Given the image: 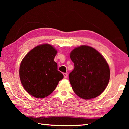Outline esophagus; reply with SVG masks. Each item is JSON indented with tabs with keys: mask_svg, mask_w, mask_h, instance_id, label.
Segmentation results:
<instances>
[{
	"mask_svg": "<svg viewBox=\"0 0 129 129\" xmlns=\"http://www.w3.org/2000/svg\"><path fill=\"white\" fill-rule=\"evenodd\" d=\"M63 75H64V78H67V77H68V74H67V73H64V74H63Z\"/></svg>",
	"mask_w": 129,
	"mask_h": 129,
	"instance_id": "obj_1",
	"label": "esophagus"
}]
</instances>
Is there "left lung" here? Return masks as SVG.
Wrapping results in <instances>:
<instances>
[{
    "instance_id": "8db88e82",
    "label": "left lung",
    "mask_w": 129,
    "mask_h": 129,
    "mask_svg": "<svg viewBox=\"0 0 129 129\" xmlns=\"http://www.w3.org/2000/svg\"><path fill=\"white\" fill-rule=\"evenodd\" d=\"M75 68L69 73V82L76 94L89 100L103 92L110 79V69L103 57L93 48L82 45L70 54Z\"/></svg>"
}]
</instances>
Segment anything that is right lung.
Masks as SVG:
<instances>
[{
	"label": "right lung",
	"instance_id": "right-lung-1",
	"mask_svg": "<svg viewBox=\"0 0 129 129\" xmlns=\"http://www.w3.org/2000/svg\"><path fill=\"white\" fill-rule=\"evenodd\" d=\"M56 54L55 48L45 44L35 47L21 61L19 69L21 82L34 97L41 99L51 94L64 78L54 61Z\"/></svg>",
	"mask_w": 129,
	"mask_h": 129
}]
</instances>
